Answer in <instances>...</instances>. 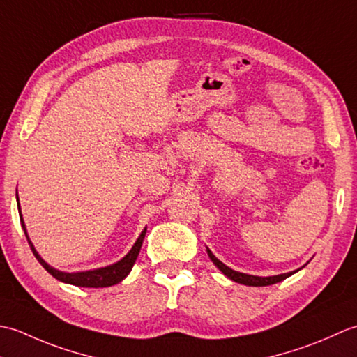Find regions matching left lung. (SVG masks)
<instances>
[{
  "mask_svg": "<svg viewBox=\"0 0 357 357\" xmlns=\"http://www.w3.org/2000/svg\"><path fill=\"white\" fill-rule=\"evenodd\" d=\"M207 255H208V257L211 259V262H213L216 267L224 273L227 278L234 280V282L242 284V285H248V287H265V285L276 284V282H280V280L287 279L288 276H291V275H294L296 271L301 270V268H298V270H294V271L282 273V275H276V276H253V275H247V273H241V271H236V270H233L230 267H227L225 264H222L213 253L210 252L208 247H207Z\"/></svg>",
  "mask_w": 357,
  "mask_h": 357,
  "instance_id": "left-lung-1",
  "label": "left lung"
}]
</instances>
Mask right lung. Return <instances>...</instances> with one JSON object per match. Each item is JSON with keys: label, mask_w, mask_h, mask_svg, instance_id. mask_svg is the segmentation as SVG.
<instances>
[{"label": "right lung", "mask_w": 357, "mask_h": 357, "mask_svg": "<svg viewBox=\"0 0 357 357\" xmlns=\"http://www.w3.org/2000/svg\"><path fill=\"white\" fill-rule=\"evenodd\" d=\"M17 201H18V211H20V221L22 225V230L26 233V238L30 248H32V252L35 255V257L38 259L43 267L47 270L50 275L61 280L64 284H70V285H77V287H86V288H102V287H112L121 280L126 279L128 273L132 271L133 268V264L136 261V257L139 255V250L142 245V241L146 238V231H147V227H144V230L141 231V234L136 239V242L133 244V247L130 248V252H128L123 259H119L118 262L107 265V267H101V268H95V270H86V271H61L58 268H53L52 265H49L45 262L43 257L40 256V253L36 252L35 245L32 244V241H30L29 234H27V229H26V224H24V219H22L21 215V207H20V199H18V193H17Z\"/></svg>", "instance_id": "right-lung-1"}]
</instances>
